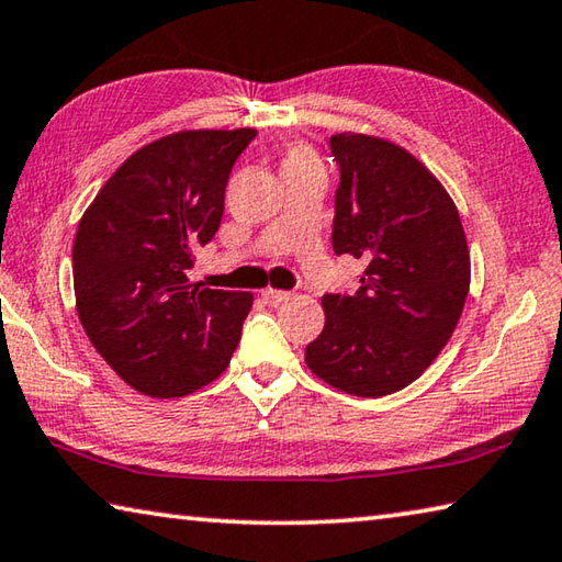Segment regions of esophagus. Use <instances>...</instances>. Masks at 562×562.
Wrapping results in <instances>:
<instances>
[{
	"instance_id": "1",
	"label": "esophagus",
	"mask_w": 562,
	"mask_h": 562,
	"mask_svg": "<svg viewBox=\"0 0 562 562\" xmlns=\"http://www.w3.org/2000/svg\"><path fill=\"white\" fill-rule=\"evenodd\" d=\"M262 300L268 302V304H280V302H284V300H290V292L268 288V290H262Z\"/></svg>"
}]
</instances>
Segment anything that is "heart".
I'll return each instance as SVG.
<instances>
[{
	"mask_svg": "<svg viewBox=\"0 0 562 562\" xmlns=\"http://www.w3.org/2000/svg\"><path fill=\"white\" fill-rule=\"evenodd\" d=\"M310 164H315V158H312L310 150L302 148V146H294V148L288 150V156H284L282 168H290V166H310Z\"/></svg>",
	"mask_w": 562,
	"mask_h": 562,
	"instance_id": "obj_1",
	"label": "heart"
}]
</instances>
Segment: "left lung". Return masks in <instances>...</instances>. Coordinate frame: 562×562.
I'll use <instances>...</instances> for the list:
<instances>
[{"label":"left lung","mask_w":562,"mask_h":562,"mask_svg":"<svg viewBox=\"0 0 562 562\" xmlns=\"http://www.w3.org/2000/svg\"><path fill=\"white\" fill-rule=\"evenodd\" d=\"M341 180L331 245L367 265L355 294H325L304 361L322 382L376 398L416 382L459 325L471 252L443 183L394 140L329 138Z\"/></svg>","instance_id":"1"}]
</instances>
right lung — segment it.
Returning a JSON list of instances; mask_svg holds the SVG:
<instances>
[{"mask_svg": "<svg viewBox=\"0 0 562 562\" xmlns=\"http://www.w3.org/2000/svg\"><path fill=\"white\" fill-rule=\"evenodd\" d=\"M255 128H190L150 140L113 170L74 237L76 315L131 389L193 394L231 364L252 292L190 280L213 240L235 158Z\"/></svg>", "mask_w": 562, "mask_h": 562, "instance_id": "1", "label": "right lung"}]
</instances>
